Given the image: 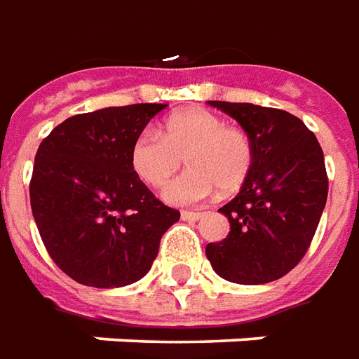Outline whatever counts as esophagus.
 <instances>
[{
    "instance_id": "obj_1",
    "label": "esophagus",
    "mask_w": 359,
    "mask_h": 359,
    "mask_svg": "<svg viewBox=\"0 0 359 359\" xmlns=\"http://www.w3.org/2000/svg\"><path fill=\"white\" fill-rule=\"evenodd\" d=\"M203 217V212H194V211H182V219L184 221H199Z\"/></svg>"
}]
</instances>
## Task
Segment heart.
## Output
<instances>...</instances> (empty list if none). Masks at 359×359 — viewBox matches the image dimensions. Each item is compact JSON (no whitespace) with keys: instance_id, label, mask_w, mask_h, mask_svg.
Segmentation results:
<instances>
[{"instance_id":"heart-1","label":"heart","mask_w":359,"mask_h":359,"mask_svg":"<svg viewBox=\"0 0 359 359\" xmlns=\"http://www.w3.org/2000/svg\"><path fill=\"white\" fill-rule=\"evenodd\" d=\"M130 168L140 182L164 187L185 160L189 170L165 187L172 205H195L238 191L254 164V147L246 130L224 125L207 109H184L165 118L158 133L142 130L130 144Z\"/></svg>"}]
</instances>
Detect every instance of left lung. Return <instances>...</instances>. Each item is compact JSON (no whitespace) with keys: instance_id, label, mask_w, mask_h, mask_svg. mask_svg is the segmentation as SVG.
I'll use <instances>...</instances> for the list:
<instances>
[{"instance_id":"left-lung-1","label":"left lung","mask_w":359,"mask_h":359,"mask_svg":"<svg viewBox=\"0 0 359 359\" xmlns=\"http://www.w3.org/2000/svg\"><path fill=\"white\" fill-rule=\"evenodd\" d=\"M252 140L254 164L238 195L219 211L231 222L205 254L226 281L262 285L283 278L307 254L328 195L325 154L305 123L254 103L209 101Z\"/></svg>"}]
</instances>
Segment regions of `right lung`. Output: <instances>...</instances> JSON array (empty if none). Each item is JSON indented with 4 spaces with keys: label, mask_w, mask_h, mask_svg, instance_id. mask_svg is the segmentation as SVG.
Instances as JSON below:
<instances>
[{
    "label": "right lung",
    "mask_w": 359,
    "mask_h": 359,
    "mask_svg": "<svg viewBox=\"0 0 359 359\" xmlns=\"http://www.w3.org/2000/svg\"><path fill=\"white\" fill-rule=\"evenodd\" d=\"M165 105L105 107L66 118L41 142L29 194L54 264L90 287L144 278L180 211L158 201L130 168V144Z\"/></svg>",
    "instance_id": "right-lung-1"
}]
</instances>
